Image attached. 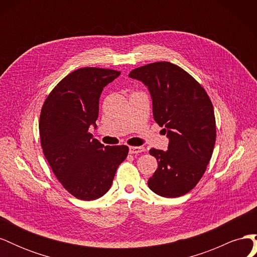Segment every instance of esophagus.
<instances>
[{
    "label": "esophagus",
    "mask_w": 257,
    "mask_h": 257,
    "mask_svg": "<svg viewBox=\"0 0 257 257\" xmlns=\"http://www.w3.org/2000/svg\"><path fill=\"white\" fill-rule=\"evenodd\" d=\"M146 151L145 147H130V153L131 154H137V153H142Z\"/></svg>",
    "instance_id": "esophagus-1"
}]
</instances>
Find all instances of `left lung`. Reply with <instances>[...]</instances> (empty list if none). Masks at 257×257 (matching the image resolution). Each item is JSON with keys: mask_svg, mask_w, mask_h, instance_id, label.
<instances>
[{"mask_svg": "<svg viewBox=\"0 0 257 257\" xmlns=\"http://www.w3.org/2000/svg\"><path fill=\"white\" fill-rule=\"evenodd\" d=\"M148 87L153 118L169 139L166 151L152 149L158 169L148 180L163 197H179L195 188L213 152L216 131L211 100L184 69L169 62H155L128 75Z\"/></svg>", "mask_w": 257, "mask_h": 257, "instance_id": "left-lung-1", "label": "left lung"}]
</instances>
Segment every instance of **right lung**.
<instances>
[{
  "label": "right lung",
  "mask_w": 257,
  "mask_h": 257,
  "mask_svg": "<svg viewBox=\"0 0 257 257\" xmlns=\"http://www.w3.org/2000/svg\"><path fill=\"white\" fill-rule=\"evenodd\" d=\"M121 73L82 67L64 77L46 98L40 116L43 152L53 174L73 196L94 200L108 192L127 146H104L93 138L103 89Z\"/></svg>",
  "instance_id": "1"
}]
</instances>
